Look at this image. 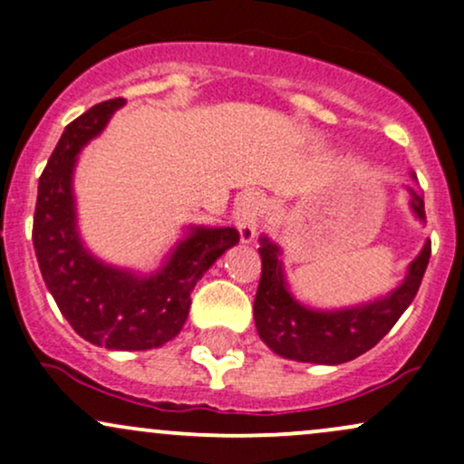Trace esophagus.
I'll list each match as a JSON object with an SVG mask.
<instances>
[{"mask_svg": "<svg viewBox=\"0 0 464 464\" xmlns=\"http://www.w3.org/2000/svg\"><path fill=\"white\" fill-rule=\"evenodd\" d=\"M263 210H265V204H263V198H260V195L245 193L243 198L238 199L237 210H234V226H237L241 243L254 241L256 232H258Z\"/></svg>", "mask_w": 464, "mask_h": 464, "instance_id": "1", "label": "esophagus"}]
</instances>
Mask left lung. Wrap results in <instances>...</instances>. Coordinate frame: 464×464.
<instances>
[{"instance_id":"left-lung-1","label":"left lung","mask_w":464,"mask_h":464,"mask_svg":"<svg viewBox=\"0 0 464 464\" xmlns=\"http://www.w3.org/2000/svg\"><path fill=\"white\" fill-rule=\"evenodd\" d=\"M411 193V208L419 221H426L423 195ZM430 241L408 265L406 277L400 286L361 306L319 310L297 302L286 285L282 249L266 237H260V274L258 291L254 299L256 330L263 343L277 356L297 362L341 364L362 356L389 334L415 299L419 285L430 260Z\"/></svg>"}]
</instances>
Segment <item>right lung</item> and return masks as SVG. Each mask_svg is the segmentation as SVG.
Wrapping results in <instances>:
<instances>
[{
  "instance_id": "add662e5",
  "label": "right lung",
  "mask_w": 464,
  "mask_h": 464,
  "mask_svg": "<svg viewBox=\"0 0 464 464\" xmlns=\"http://www.w3.org/2000/svg\"><path fill=\"white\" fill-rule=\"evenodd\" d=\"M123 103L121 97L97 103L64 128L38 179L32 243L47 291L71 328L92 345L140 352L179 334L195 285L238 243V232L190 226L160 269L147 276L106 265L84 247L75 215V162Z\"/></svg>"
}]
</instances>
